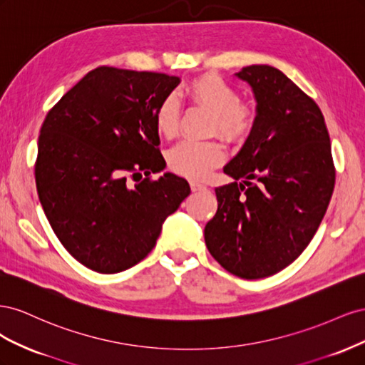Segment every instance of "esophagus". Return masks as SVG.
<instances>
[{
  "label": "esophagus",
  "instance_id": "esophagus-1",
  "mask_svg": "<svg viewBox=\"0 0 365 365\" xmlns=\"http://www.w3.org/2000/svg\"><path fill=\"white\" fill-rule=\"evenodd\" d=\"M190 187H192L193 192H204V190H207V185L204 182L195 181V180L190 181Z\"/></svg>",
  "mask_w": 365,
  "mask_h": 365
}]
</instances>
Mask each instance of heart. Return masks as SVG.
I'll list each match as a JSON object with an SVG mask.
<instances>
[{
  "label": "heart",
  "mask_w": 365,
  "mask_h": 365,
  "mask_svg": "<svg viewBox=\"0 0 365 365\" xmlns=\"http://www.w3.org/2000/svg\"><path fill=\"white\" fill-rule=\"evenodd\" d=\"M182 94L192 102L212 113V129L227 140L245 138L254 125V111L248 103L237 101V93L222 77L215 74L200 76L182 88ZM158 134L172 138L178 132L180 108L176 98L164 97L155 109ZM225 157L224 146L217 140H185L169 153L170 168L189 178H205Z\"/></svg>",
  "instance_id": "b5f03b06"
}]
</instances>
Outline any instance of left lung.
Here are the masks:
<instances>
[{
	"label": "left lung",
	"mask_w": 365,
	"mask_h": 365,
	"mask_svg": "<svg viewBox=\"0 0 365 365\" xmlns=\"http://www.w3.org/2000/svg\"><path fill=\"white\" fill-rule=\"evenodd\" d=\"M256 98V117L217 187V212L204 230L210 254L240 279L291 264L312 240L335 185L324 117L289 77L269 65L236 73Z\"/></svg>",
	"instance_id": "obj_1"
}]
</instances>
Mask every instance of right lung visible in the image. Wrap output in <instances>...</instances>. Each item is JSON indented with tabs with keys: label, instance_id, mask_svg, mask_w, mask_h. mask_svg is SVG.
<instances>
[{
	"label": "right lung",
	"instance_id": "obj_1",
	"mask_svg": "<svg viewBox=\"0 0 365 365\" xmlns=\"http://www.w3.org/2000/svg\"><path fill=\"white\" fill-rule=\"evenodd\" d=\"M180 82L98 67L43 120L35 164L39 201L61 244L86 268L115 274L134 267L190 195L178 175L150 180L165 168L153 115Z\"/></svg>",
	"mask_w": 365,
	"mask_h": 365
}]
</instances>
